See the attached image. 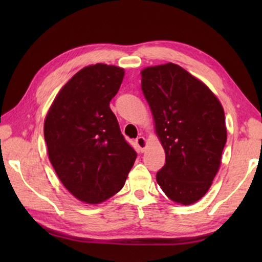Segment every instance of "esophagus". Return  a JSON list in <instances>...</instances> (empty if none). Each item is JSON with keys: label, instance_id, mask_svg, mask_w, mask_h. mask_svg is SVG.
I'll list each match as a JSON object with an SVG mask.
<instances>
[{"label": "esophagus", "instance_id": "1", "mask_svg": "<svg viewBox=\"0 0 262 262\" xmlns=\"http://www.w3.org/2000/svg\"><path fill=\"white\" fill-rule=\"evenodd\" d=\"M136 145L138 147V149H140L141 152H145L146 149V146H147V143H146V140L144 137H138L136 140Z\"/></svg>", "mask_w": 262, "mask_h": 262}]
</instances>
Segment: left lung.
Wrapping results in <instances>:
<instances>
[{
  "label": "left lung",
  "instance_id": "1",
  "mask_svg": "<svg viewBox=\"0 0 262 262\" xmlns=\"http://www.w3.org/2000/svg\"><path fill=\"white\" fill-rule=\"evenodd\" d=\"M142 91L165 152L157 173L171 200L191 205L208 191L226 143L224 109L207 85L168 63L142 72Z\"/></svg>",
  "mask_w": 262,
  "mask_h": 262
}]
</instances>
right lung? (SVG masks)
I'll use <instances>...</instances> for the list:
<instances>
[{
    "label": "right lung",
    "mask_w": 262,
    "mask_h": 262,
    "mask_svg": "<svg viewBox=\"0 0 262 262\" xmlns=\"http://www.w3.org/2000/svg\"><path fill=\"white\" fill-rule=\"evenodd\" d=\"M124 74V69L107 64L82 69L60 89L45 118L53 168L64 187L86 204L118 192L137 157L109 107Z\"/></svg>",
    "instance_id": "add662e5"
}]
</instances>
